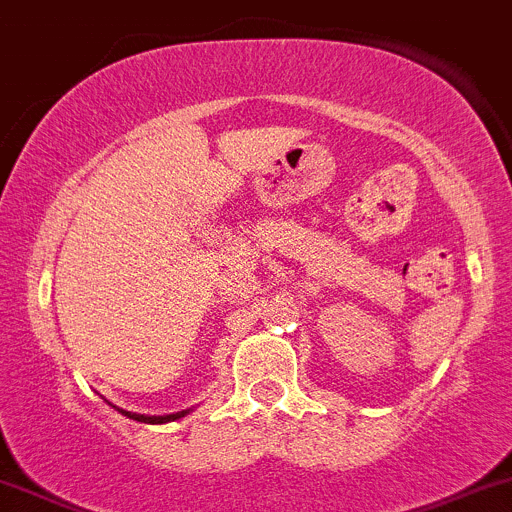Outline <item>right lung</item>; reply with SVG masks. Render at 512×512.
Segmentation results:
<instances>
[{
  "label": "right lung",
  "mask_w": 512,
  "mask_h": 512,
  "mask_svg": "<svg viewBox=\"0 0 512 512\" xmlns=\"http://www.w3.org/2000/svg\"><path fill=\"white\" fill-rule=\"evenodd\" d=\"M121 411V409H118ZM123 416L133 418V421H143V423H165V421H175V418L185 416L188 411H178V414H170V416H143V414H131V411H121Z\"/></svg>",
  "instance_id": "1"
}]
</instances>
